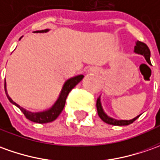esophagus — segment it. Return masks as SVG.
I'll return each instance as SVG.
<instances>
[{
  "label": "esophagus",
  "mask_w": 160,
  "mask_h": 160,
  "mask_svg": "<svg viewBox=\"0 0 160 160\" xmlns=\"http://www.w3.org/2000/svg\"><path fill=\"white\" fill-rule=\"evenodd\" d=\"M87 72L88 73H97V72H98V69L97 68H95V67H90L89 69H88V70H87Z\"/></svg>",
  "instance_id": "esophagus-1"
}]
</instances>
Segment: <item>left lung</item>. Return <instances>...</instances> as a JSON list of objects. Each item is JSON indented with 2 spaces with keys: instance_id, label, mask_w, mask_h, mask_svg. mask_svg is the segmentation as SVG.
Returning a JSON list of instances; mask_svg holds the SVG:
<instances>
[{
  "instance_id": "8db88e82",
  "label": "left lung",
  "mask_w": 160,
  "mask_h": 160,
  "mask_svg": "<svg viewBox=\"0 0 160 160\" xmlns=\"http://www.w3.org/2000/svg\"><path fill=\"white\" fill-rule=\"evenodd\" d=\"M134 52L138 55H142L143 57H145V59L146 62L151 64V52H150L149 48L147 47V45L145 44L144 42H141L139 41L136 42V46L134 47ZM97 110H98V113L99 118L103 120L104 123L109 124H112V125H118V126H122V125H128V124L133 123L135 120L137 119L138 118L140 115L135 117L134 118L130 120H118L115 119L113 118H111L104 112L102 106V103H101V97H99L98 100H97Z\"/></svg>"
}]
</instances>
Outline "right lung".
Instances as JSON below:
<instances>
[{
    "instance_id": "1",
    "label": "right lung",
    "mask_w": 160,
    "mask_h": 160,
    "mask_svg": "<svg viewBox=\"0 0 160 160\" xmlns=\"http://www.w3.org/2000/svg\"><path fill=\"white\" fill-rule=\"evenodd\" d=\"M48 31H49V29L37 30V31H36V33H47ZM20 40H21V38H20ZM82 78H83V75H78V76H76V77H73V78L66 80L64 84L62 85L61 92H60L57 101L54 103V104L51 107L45 110V111H42V112H29V111H27L26 109H24L22 106H20L19 104H17L15 102H14L8 94L6 80H5V93H6L7 98L9 100V102L11 103H13V104H15L16 107L19 108L28 119L30 120L32 122H35V123L45 124V123H49V122H52L55 119H57V117L60 115V113L64 108L66 98H67V97H68L70 91L78 84V82L82 81Z\"/></svg>"
}]
</instances>
